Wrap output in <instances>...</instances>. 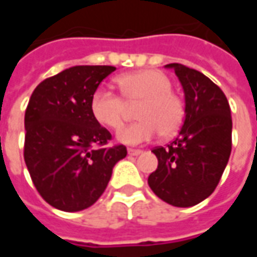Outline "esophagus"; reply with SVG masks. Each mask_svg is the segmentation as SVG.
Listing matches in <instances>:
<instances>
[{
	"label": "esophagus",
	"mask_w": 257,
	"mask_h": 257,
	"mask_svg": "<svg viewBox=\"0 0 257 257\" xmlns=\"http://www.w3.org/2000/svg\"><path fill=\"white\" fill-rule=\"evenodd\" d=\"M142 153H143V151L138 150V149H128L129 156H139V154H142Z\"/></svg>",
	"instance_id": "1"
}]
</instances>
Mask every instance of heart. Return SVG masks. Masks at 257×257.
I'll return each instance as SVG.
<instances>
[{
    "mask_svg": "<svg viewBox=\"0 0 257 257\" xmlns=\"http://www.w3.org/2000/svg\"><path fill=\"white\" fill-rule=\"evenodd\" d=\"M117 84L125 101L140 104L136 117L139 122L119 129L118 142L136 146L150 142L157 135L172 136L184 119L183 99L172 90V81L160 70H140L118 77ZM92 117L101 126L118 129L123 122L125 103L106 88H97L90 97Z\"/></svg>",
    "mask_w": 257,
    "mask_h": 257,
    "instance_id": "b5f03b06",
    "label": "heart"
}]
</instances>
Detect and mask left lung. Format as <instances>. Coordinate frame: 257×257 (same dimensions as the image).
<instances>
[{"label":"left lung","mask_w":257,"mask_h":257,"mask_svg":"<svg viewBox=\"0 0 257 257\" xmlns=\"http://www.w3.org/2000/svg\"><path fill=\"white\" fill-rule=\"evenodd\" d=\"M173 68L184 92V122L168 147L153 150L158 168L149 186L167 204L189 208L213 193L231 154V111L223 90L206 75L179 63Z\"/></svg>","instance_id":"8db88e82"}]
</instances>
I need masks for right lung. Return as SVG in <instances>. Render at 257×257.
I'll return each instance as SVG.
<instances>
[{
  "mask_svg": "<svg viewBox=\"0 0 257 257\" xmlns=\"http://www.w3.org/2000/svg\"><path fill=\"white\" fill-rule=\"evenodd\" d=\"M112 66H74L42 81L26 108L25 161L48 204L64 212L86 209L104 193L122 145L96 122L90 97Z\"/></svg>",
  "mask_w": 257,
  "mask_h": 257,
  "instance_id": "right-lung-1",
  "label": "right lung"
}]
</instances>
